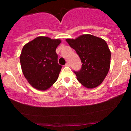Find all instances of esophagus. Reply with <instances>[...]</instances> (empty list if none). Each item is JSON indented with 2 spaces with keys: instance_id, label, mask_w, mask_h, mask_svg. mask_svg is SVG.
Segmentation results:
<instances>
[{
  "instance_id": "esophagus-1",
  "label": "esophagus",
  "mask_w": 131,
  "mask_h": 131,
  "mask_svg": "<svg viewBox=\"0 0 131 131\" xmlns=\"http://www.w3.org/2000/svg\"><path fill=\"white\" fill-rule=\"evenodd\" d=\"M65 65H66V66H67V67H69V66L70 65V63H69V62H67V63H66Z\"/></svg>"
}]
</instances>
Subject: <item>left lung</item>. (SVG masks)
Segmentation results:
<instances>
[{
	"label": "left lung",
	"instance_id": "1",
	"mask_svg": "<svg viewBox=\"0 0 131 131\" xmlns=\"http://www.w3.org/2000/svg\"><path fill=\"white\" fill-rule=\"evenodd\" d=\"M66 41L76 50L82 63L78 71H74L77 79L89 89L95 88L103 82L110 67L111 52L105 40L91 34L80 36Z\"/></svg>",
	"mask_w": 131,
	"mask_h": 131
}]
</instances>
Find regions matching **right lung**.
<instances>
[{
	"mask_svg": "<svg viewBox=\"0 0 131 131\" xmlns=\"http://www.w3.org/2000/svg\"><path fill=\"white\" fill-rule=\"evenodd\" d=\"M60 39L40 36L27 43L19 57L24 76L33 88L46 91L56 82L62 67L58 63Z\"/></svg>",
	"mask_w": 131,
	"mask_h": 131,
	"instance_id": "1",
	"label": "right lung"
}]
</instances>
